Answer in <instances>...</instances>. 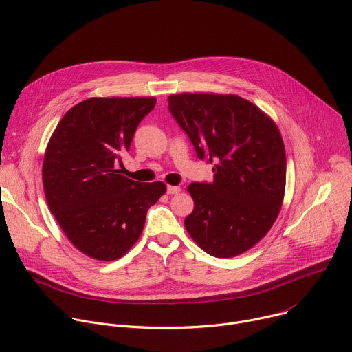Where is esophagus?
I'll return each instance as SVG.
<instances>
[{
    "label": "esophagus",
    "instance_id": "esophagus-1",
    "mask_svg": "<svg viewBox=\"0 0 352 352\" xmlns=\"http://www.w3.org/2000/svg\"><path fill=\"white\" fill-rule=\"evenodd\" d=\"M179 192H181L179 186H174V185H168L167 186V193L168 195H175V193H179Z\"/></svg>",
    "mask_w": 352,
    "mask_h": 352
}]
</instances>
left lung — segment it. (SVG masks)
<instances>
[{
    "instance_id": "8db88e82",
    "label": "left lung",
    "mask_w": 352,
    "mask_h": 352,
    "mask_svg": "<svg viewBox=\"0 0 352 352\" xmlns=\"http://www.w3.org/2000/svg\"><path fill=\"white\" fill-rule=\"evenodd\" d=\"M168 109L200 160L214 163V181L186 189L193 212L185 228L205 252L234 258L274 224L285 190V148L276 122L236 94L179 93Z\"/></svg>"
}]
</instances>
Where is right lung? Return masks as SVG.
Returning a JSON list of instances; mask_svg holds the SVG:
<instances>
[{
	"mask_svg": "<svg viewBox=\"0 0 352 352\" xmlns=\"http://www.w3.org/2000/svg\"><path fill=\"white\" fill-rule=\"evenodd\" d=\"M155 106V97H90L61 118L48 140V208L71 243L96 261L124 256L139 239L148 208L167 190L164 182L140 184L118 170Z\"/></svg>",
	"mask_w": 352,
	"mask_h": 352,
	"instance_id": "obj_1",
	"label": "right lung"
}]
</instances>
